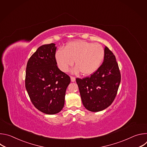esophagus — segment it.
<instances>
[{
    "mask_svg": "<svg viewBox=\"0 0 147 147\" xmlns=\"http://www.w3.org/2000/svg\"><path fill=\"white\" fill-rule=\"evenodd\" d=\"M76 81V78L74 77H71V82H74Z\"/></svg>",
    "mask_w": 147,
    "mask_h": 147,
    "instance_id": "1",
    "label": "esophagus"
}]
</instances>
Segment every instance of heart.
<instances>
[{
	"label": "heart",
	"instance_id": "obj_1",
	"mask_svg": "<svg viewBox=\"0 0 147 147\" xmlns=\"http://www.w3.org/2000/svg\"><path fill=\"white\" fill-rule=\"evenodd\" d=\"M104 55V49L100 44L75 40L69 42L65 49H58L55 53V60L62 71H67L74 61L76 67L72 71L73 73L81 71L83 75L90 76L100 66Z\"/></svg>",
	"mask_w": 147,
	"mask_h": 147
}]
</instances>
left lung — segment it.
<instances>
[{
	"label": "left lung",
	"mask_w": 147,
	"mask_h": 147,
	"mask_svg": "<svg viewBox=\"0 0 147 147\" xmlns=\"http://www.w3.org/2000/svg\"><path fill=\"white\" fill-rule=\"evenodd\" d=\"M104 60L90 77L76 78L83 105L91 112H99L114 100L120 83L121 76L115 56L105 47Z\"/></svg>",
	"instance_id": "obj_1"
}]
</instances>
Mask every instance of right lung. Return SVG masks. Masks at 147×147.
<instances>
[{
    "mask_svg": "<svg viewBox=\"0 0 147 147\" xmlns=\"http://www.w3.org/2000/svg\"><path fill=\"white\" fill-rule=\"evenodd\" d=\"M55 44L42 45L29 59L26 88L34 107L47 115L60 112L70 78L57 66Z\"/></svg>",
    "mask_w": 147,
    "mask_h": 147,
    "instance_id": "add662e5",
    "label": "right lung"
}]
</instances>
